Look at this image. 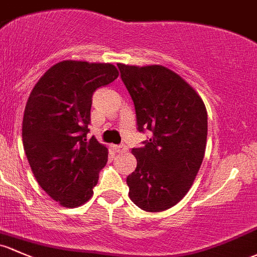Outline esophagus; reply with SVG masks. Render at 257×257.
<instances>
[{"instance_id":"1","label":"esophagus","mask_w":257,"mask_h":257,"mask_svg":"<svg viewBox=\"0 0 257 257\" xmlns=\"http://www.w3.org/2000/svg\"><path fill=\"white\" fill-rule=\"evenodd\" d=\"M115 151H116L117 153H126V152L128 151V148H127V146H125L123 143H121V145L115 146Z\"/></svg>"}]
</instances>
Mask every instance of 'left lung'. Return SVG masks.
<instances>
[{
	"label": "left lung",
	"instance_id": "left-lung-1",
	"mask_svg": "<svg viewBox=\"0 0 257 257\" xmlns=\"http://www.w3.org/2000/svg\"><path fill=\"white\" fill-rule=\"evenodd\" d=\"M117 67L135 104L137 130L152 132L142 147L132 148L137 167L126 179L128 196L143 211H164L187 194L202 164L206 106L191 85L164 66Z\"/></svg>",
	"mask_w": 257,
	"mask_h": 257
}]
</instances>
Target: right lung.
<instances>
[{"label": "right lung", "mask_w": 257, "mask_h": 257, "mask_svg": "<svg viewBox=\"0 0 257 257\" xmlns=\"http://www.w3.org/2000/svg\"><path fill=\"white\" fill-rule=\"evenodd\" d=\"M111 63L62 61L49 68L27 101L22 137L40 187L63 207H78L93 196L107 148L88 140L92 96L117 78Z\"/></svg>", "instance_id": "right-lung-1"}]
</instances>
